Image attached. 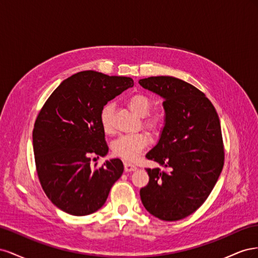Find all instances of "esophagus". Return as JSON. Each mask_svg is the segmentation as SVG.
Returning <instances> with one entry per match:
<instances>
[{"mask_svg": "<svg viewBox=\"0 0 258 258\" xmlns=\"http://www.w3.org/2000/svg\"><path fill=\"white\" fill-rule=\"evenodd\" d=\"M138 168L135 165H131L129 162H124V171L126 172H132V171H136Z\"/></svg>", "mask_w": 258, "mask_h": 258, "instance_id": "1", "label": "esophagus"}]
</instances>
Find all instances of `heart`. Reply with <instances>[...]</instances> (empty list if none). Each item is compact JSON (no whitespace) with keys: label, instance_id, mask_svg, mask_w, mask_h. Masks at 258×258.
<instances>
[{"label":"heart","instance_id":"b5f03b06","mask_svg":"<svg viewBox=\"0 0 258 258\" xmlns=\"http://www.w3.org/2000/svg\"><path fill=\"white\" fill-rule=\"evenodd\" d=\"M128 106L137 116L143 117L150 112L152 107L151 99L145 95H135L129 98ZM114 107L111 103L104 105L100 113V121L105 134H111L113 131V115ZM165 122V116L161 112H153L148 114L144 118V124L147 129L153 132H158ZM150 139L144 132L136 135L121 136L112 143V153L114 156L126 161H135L147 146Z\"/></svg>","mask_w":258,"mask_h":258}]
</instances>
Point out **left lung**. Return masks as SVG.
I'll return each mask as SVG.
<instances>
[{"mask_svg": "<svg viewBox=\"0 0 258 258\" xmlns=\"http://www.w3.org/2000/svg\"><path fill=\"white\" fill-rule=\"evenodd\" d=\"M139 84L163 99L165 123L146 154L162 169H146L140 190L155 217L173 222L194 213L209 197L224 166L221 123L213 104L192 85L173 76H152Z\"/></svg>", "mask_w": 258, "mask_h": 258, "instance_id": "8db88e82", "label": "left lung"}]
</instances>
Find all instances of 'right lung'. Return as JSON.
<instances>
[{"label": "right lung", "instance_id": "1", "mask_svg": "<svg viewBox=\"0 0 258 258\" xmlns=\"http://www.w3.org/2000/svg\"><path fill=\"white\" fill-rule=\"evenodd\" d=\"M132 86L130 77L79 72L58 86L38 114L33 129L37 175L46 196L63 212H96L121 176L120 159L106 160L101 168L90 160L108 153L101 110Z\"/></svg>", "mask_w": 258, "mask_h": 258}]
</instances>
